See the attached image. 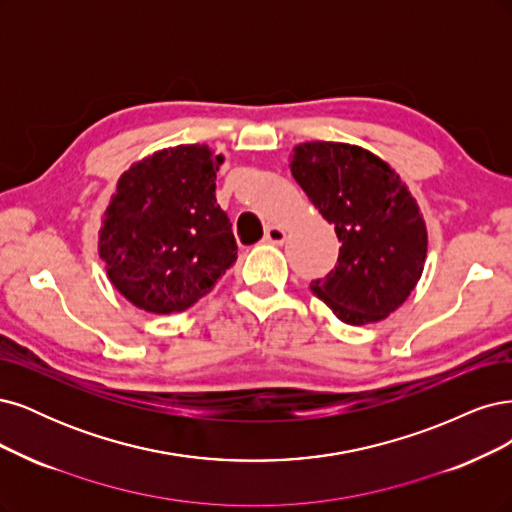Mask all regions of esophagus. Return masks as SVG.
<instances>
[{
    "instance_id": "34e87169",
    "label": "esophagus",
    "mask_w": 512,
    "mask_h": 512,
    "mask_svg": "<svg viewBox=\"0 0 512 512\" xmlns=\"http://www.w3.org/2000/svg\"><path fill=\"white\" fill-rule=\"evenodd\" d=\"M285 240H287V232H285L283 227H276V225L268 227L266 242H270V244H283Z\"/></svg>"
}]
</instances>
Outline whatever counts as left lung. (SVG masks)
<instances>
[{
    "instance_id": "obj_1",
    "label": "left lung",
    "mask_w": 512,
    "mask_h": 512,
    "mask_svg": "<svg viewBox=\"0 0 512 512\" xmlns=\"http://www.w3.org/2000/svg\"><path fill=\"white\" fill-rule=\"evenodd\" d=\"M291 174L342 242L336 268L312 280V293L342 323L389 317L419 283L427 255L415 197L381 157L353 144L295 146Z\"/></svg>"
}]
</instances>
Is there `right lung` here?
Instances as JSON below:
<instances>
[{
    "label": "right lung",
    "instance_id": "right-lung-1",
    "mask_svg": "<svg viewBox=\"0 0 512 512\" xmlns=\"http://www.w3.org/2000/svg\"><path fill=\"white\" fill-rule=\"evenodd\" d=\"M221 155L180 144L134 163L104 212L100 257L121 295L155 315L204 298L238 259L232 223L217 204Z\"/></svg>",
    "mask_w": 512,
    "mask_h": 512
}]
</instances>
